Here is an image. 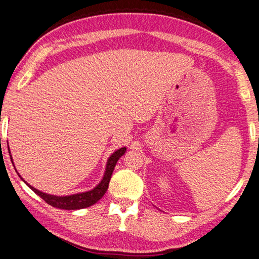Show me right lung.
Segmentation results:
<instances>
[{"label": "right lung", "mask_w": 259, "mask_h": 259, "mask_svg": "<svg viewBox=\"0 0 259 259\" xmlns=\"http://www.w3.org/2000/svg\"><path fill=\"white\" fill-rule=\"evenodd\" d=\"M125 151H126V147H123V148L117 149L115 153L112 154V156L108 160V163H106L105 174H104V177H103L102 181H101L100 184L93 189V190L88 191V192L67 195V197H57V195L47 194V193H44L39 190H37V189H35L34 187H31L29 184H27V182L25 181L21 177V176L20 177L25 182V184H26L31 189V190H33L36 194H38L39 197L49 205L57 207V209H62V210L84 209V207L91 206L94 203H97L98 201L105 194L106 190H108V188H109V184H110V180L112 177L113 170H114V167L116 165L117 160L125 154ZM9 153H10V148H9ZM11 160H12V156H11Z\"/></svg>", "instance_id": "1"}]
</instances>
